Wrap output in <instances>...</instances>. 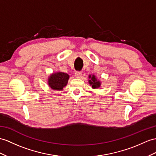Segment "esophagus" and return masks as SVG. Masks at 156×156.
<instances>
[{
  "instance_id": "esophagus-1",
  "label": "esophagus",
  "mask_w": 156,
  "mask_h": 156,
  "mask_svg": "<svg viewBox=\"0 0 156 156\" xmlns=\"http://www.w3.org/2000/svg\"><path fill=\"white\" fill-rule=\"evenodd\" d=\"M75 75L77 78H81L82 73H81V72H80V71H76Z\"/></svg>"
}]
</instances>
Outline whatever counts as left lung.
I'll return each instance as SVG.
<instances>
[{
  "instance_id": "obj_1",
  "label": "left lung",
  "mask_w": 156,
  "mask_h": 156,
  "mask_svg": "<svg viewBox=\"0 0 156 156\" xmlns=\"http://www.w3.org/2000/svg\"><path fill=\"white\" fill-rule=\"evenodd\" d=\"M89 78L90 79V80H89V84L92 85V87L93 89H96L99 87L101 86V83L99 81H97V78L95 77L94 75H89Z\"/></svg>"
}]
</instances>
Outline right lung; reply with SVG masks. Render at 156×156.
Masks as SVG:
<instances>
[{
  "label": "right lung",
  "mask_w": 156,
  "mask_h": 156,
  "mask_svg": "<svg viewBox=\"0 0 156 156\" xmlns=\"http://www.w3.org/2000/svg\"><path fill=\"white\" fill-rule=\"evenodd\" d=\"M69 76L68 74L58 72L52 74L48 79V84L52 89L60 90L66 87Z\"/></svg>",
  "instance_id": "1"
}]
</instances>
